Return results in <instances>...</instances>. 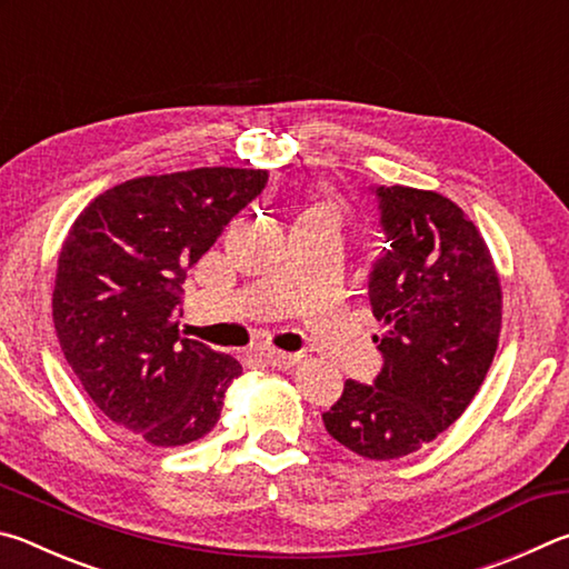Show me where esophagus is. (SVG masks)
Masks as SVG:
<instances>
[{"instance_id": "1", "label": "esophagus", "mask_w": 569, "mask_h": 569, "mask_svg": "<svg viewBox=\"0 0 569 569\" xmlns=\"http://www.w3.org/2000/svg\"><path fill=\"white\" fill-rule=\"evenodd\" d=\"M266 363H271L273 369H291L298 361H301V353H288V351H278V349H266L263 351Z\"/></svg>"}]
</instances>
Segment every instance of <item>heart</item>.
I'll return each mask as SVG.
<instances>
[{
    "mask_svg": "<svg viewBox=\"0 0 569 569\" xmlns=\"http://www.w3.org/2000/svg\"><path fill=\"white\" fill-rule=\"evenodd\" d=\"M313 210H321V213H329L336 218V206L333 203H321V206H313Z\"/></svg>",
    "mask_w": 569,
    "mask_h": 569,
    "instance_id": "heart-1",
    "label": "heart"
}]
</instances>
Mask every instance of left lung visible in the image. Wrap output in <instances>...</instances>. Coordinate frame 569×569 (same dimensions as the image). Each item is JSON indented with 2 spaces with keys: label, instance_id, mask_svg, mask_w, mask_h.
<instances>
[{
  "label": "left lung",
  "instance_id": "8db88e82",
  "mask_svg": "<svg viewBox=\"0 0 569 569\" xmlns=\"http://www.w3.org/2000/svg\"><path fill=\"white\" fill-rule=\"evenodd\" d=\"M377 196L387 248L369 301L383 369L373 387L346 381L323 423L353 455L389 461L435 441L475 399L499 346L502 283L455 200L407 186Z\"/></svg>",
  "mask_w": 569,
  "mask_h": 569
}]
</instances>
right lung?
I'll use <instances>...</instances> for the list:
<instances>
[{
  "label": "right lung",
  "mask_w": 569,
  "mask_h": 569,
  "mask_svg": "<svg viewBox=\"0 0 569 569\" xmlns=\"http://www.w3.org/2000/svg\"><path fill=\"white\" fill-rule=\"evenodd\" d=\"M266 170L196 168L104 190L67 233L52 319L67 363L104 417L152 447L203 439L243 373L233 356L182 339V283Z\"/></svg>",
  "instance_id": "1"
}]
</instances>
